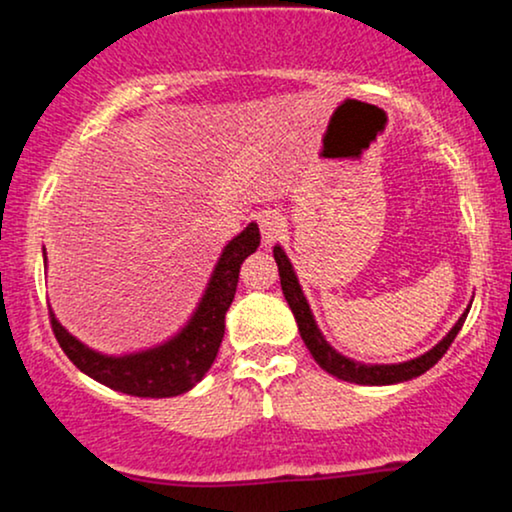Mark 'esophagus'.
Returning <instances> with one entry per match:
<instances>
[{
  "mask_svg": "<svg viewBox=\"0 0 512 512\" xmlns=\"http://www.w3.org/2000/svg\"><path fill=\"white\" fill-rule=\"evenodd\" d=\"M257 221H260V231H262V243L264 245L276 243V240L281 238V233H284V228H286L284 216H281L279 211H262V214L257 216Z\"/></svg>",
  "mask_w": 512,
  "mask_h": 512,
  "instance_id": "esophagus-1",
  "label": "esophagus"
}]
</instances>
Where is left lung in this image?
Segmentation results:
<instances>
[{
	"label": "left lung",
	"instance_id": "left-lung-1",
	"mask_svg": "<svg viewBox=\"0 0 512 512\" xmlns=\"http://www.w3.org/2000/svg\"><path fill=\"white\" fill-rule=\"evenodd\" d=\"M274 260H276V267H279V276H281V291H284L286 296V303H289L293 317H296L298 322V332H301L305 346H308V351L313 354V358L317 361V366L322 370H327V373L334 375V378L339 380H346V383H356V385H395V383H404V380H411V378H419L421 373H426L428 368H433L436 363L443 358L445 351H448V346L455 342L457 332L462 330L464 325V317H467L469 308L464 310L460 320L455 322V327L445 334L440 342L433 346L431 351H426L424 356H416L411 358V361H404V363H385V366H368V363H356L351 361V358H346L339 354V351H334L330 344L325 342V337H322L320 327H317L313 313H310V305L305 301L303 296V289L301 284H298V276L293 272V264L289 262V257H286V252L279 248V245H274Z\"/></svg>",
	"mask_w": 512,
	"mask_h": 512
}]
</instances>
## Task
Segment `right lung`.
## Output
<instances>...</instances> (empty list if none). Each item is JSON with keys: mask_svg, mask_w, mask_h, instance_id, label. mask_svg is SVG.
<instances>
[{"mask_svg": "<svg viewBox=\"0 0 512 512\" xmlns=\"http://www.w3.org/2000/svg\"><path fill=\"white\" fill-rule=\"evenodd\" d=\"M260 245V228L250 223L221 252L202 301L187 325L168 342L125 356H108L81 344L50 310L52 332L81 373L110 390L132 397H175L192 390L214 363L226 330V310L236 296L240 264ZM45 257V248H43Z\"/></svg>", "mask_w": 512, "mask_h": 512, "instance_id": "1", "label": "right lung"}]
</instances>
